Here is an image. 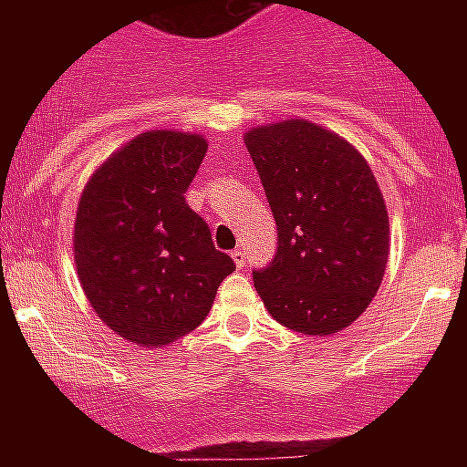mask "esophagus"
<instances>
[{"mask_svg": "<svg viewBox=\"0 0 467 467\" xmlns=\"http://www.w3.org/2000/svg\"><path fill=\"white\" fill-rule=\"evenodd\" d=\"M231 259L236 262L238 269H241V266H245V250H241V247H238V250H234V253H231Z\"/></svg>", "mask_w": 467, "mask_h": 467, "instance_id": "esophagus-1", "label": "esophagus"}]
</instances>
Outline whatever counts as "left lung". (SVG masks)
Here are the masks:
<instances>
[{
    "instance_id": "obj_1",
    "label": "left lung",
    "mask_w": 467,
    "mask_h": 467,
    "mask_svg": "<svg viewBox=\"0 0 467 467\" xmlns=\"http://www.w3.org/2000/svg\"><path fill=\"white\" fill-rule=\"evenodd\" d=\"M245 147L278 224V253L254 287L283 327L341 332L372 304L386 274L390 226L365 156L306 119L250 128Z\"/></svg>"
}]
</instances>
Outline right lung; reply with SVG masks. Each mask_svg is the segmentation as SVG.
Masks as SVG:
<instances>
[{"mask_svg": "<svg viewBox=\"0 0 467 467\" xmlns=\"http://www.w3.org/2000/svg\"><path fill=\"white\" fill-rule=\"evenodd\" d=\"M208 151L203 135L147 130L90 175L74 220V264L109 329L163 348L203 323L236 271L184 201Z\"/></svg>", "mask_w": 467, "mask_h": 467, "instance_id": "right-lung-1", "label": "right lung"}]
</instances>
